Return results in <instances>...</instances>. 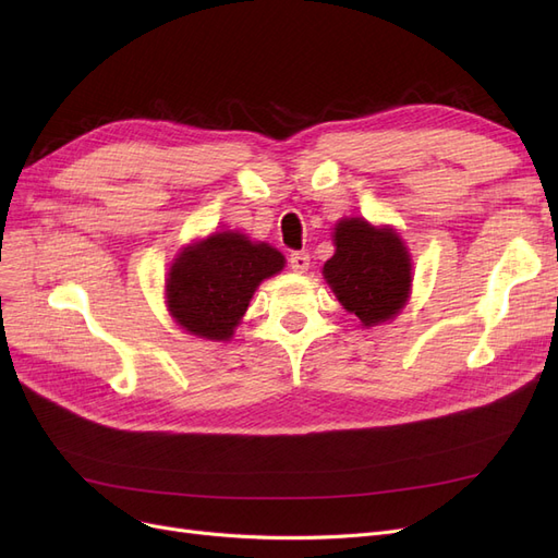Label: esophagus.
Returning <instances> with one entry per match:
<instances>
[{
  "mask_svg": "<svg viewBox=\"0 0 558 558\" xmlns=\"http://www.w3.org/2000/svg\"><path fill=\"white\" fill-rule=\"evenodd\" d=\"M289 263H291V269H293V272H298V275L307 272V269H310V253H305V251H295V253H291Z\"/></svg>",
  "mask_w": 558,
  "mask_h": 558,
  "instance_id": "1",
  "label": "esophagus"
}]
</instances>
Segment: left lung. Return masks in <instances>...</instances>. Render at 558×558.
Returning a JSON list of instances; mask_svg holds the SVG:
<instances>
[{
  "instance_id": "1",
  "label": "left lung",
  "mask_w": 558,
  "mask_h": 558,
  "mask_svg": "<svg viewBox=\"0 0 558 558\" xmlns=\"http://www.w3.org/2000/svg\"><path fill=\"white\" fill-rule=\"evenodd\" d=\"M332 242L335 256L324 265V279L335 298L365 328L391 320L412 289V258L400 234L365 218H342Z\"/></svg>"
}]
</instances>
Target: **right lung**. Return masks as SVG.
Segmentation results:
<instances>
[{
	"mask_svg": "<svg viewBox=\"0 0 558 558\" xmlns=\"http://www.w3.org/2000/svg\"><path fill=\"white\" fill-rule=\"evenodd\" d=\"M286 258L265 242L226 230L185 246L165 279L167 307L177 324L205 340L226 342L263 279L283 269Z\"/></svg>",
	"mask_w": 558,
	"mask_h": 558,
	"instance_id": "1",
	"label": "right lung"
}]
</instances>
